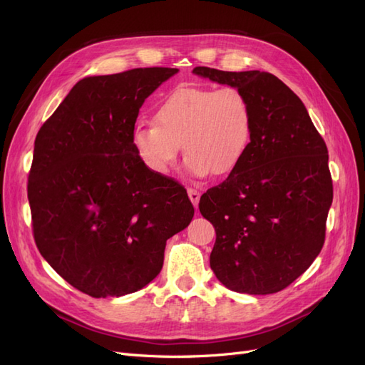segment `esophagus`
I'll return each mask as SVG.
<instances>
[{"label": "esophagus", "instance_id": "obj_1", "mask_svg": "<svg viewBox=\"0 0 365 365\" xmlns=\"http://www.w3.org/2000/svg\"><path fill=\"white\" fill-rule=\"evenodd\" d=\"M187 193H189V197H190V201H192V204L196 207L197 205V202H200V197H201V193L200 192H197L196 189H192V187H190V189L189 190H187Z\"/></svg>", "mask_w": 365, "mask_h": 365}]
</instances>
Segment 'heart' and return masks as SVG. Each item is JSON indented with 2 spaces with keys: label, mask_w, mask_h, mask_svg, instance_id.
I'll list each match as a JSON object with an SVG mask.
<instances>
[{
  "label": "heart",
  "mask_w": 365,
  "mask_h": 365,
  "mask_svg": "<svg viewBox=\"0 0 365 365\" xmlns=\"http://www.w3.org/2000/svg\"><path fill=\"white\" fill-rule=\"evenodd\" d=\"M254 113L237 88L180 86L155 106L153 121L140 120L130 129V146L145 168L168 175L178 157L193 175L224 176L233 172L250 146Z\"/></svg>",
  "instance_id": "heart-1"
}]
</instances>
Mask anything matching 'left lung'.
<instances>
[{
	"mask_svg": "<svg viewBox=\"0 0 365 365\" xmlns=\"http://www.w3.org/2000/svg\"><path fill=\"white\" fill-rule=\"evenodd\" d=\"M193 73L237 88L254 113L245 155L201 196L200 212L216 230L210 267L231 291L279 292L324 245L334 200L327 146L303 102L274 74L208 67Z\"/></svg>",
	"mask_w": 365,
	"mask_h": 365,
	"instance_id": "left-lung-1",
	"label": "left lung"
}]
</instances>
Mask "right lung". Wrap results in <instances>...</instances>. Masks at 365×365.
Segmentation results:
<instances>
[{
    "label": "right lung",
    "instance_id": "obj_1",
    "mask_svg": "<svg viewBox=\"0 0 365 365\" xmlns=\"http://www.w3.org/2000/svg\"><path fill=\"white\" fill-rule=\"evenodd\" d=\"M178 68H134L77 82L35 140L27 196L42 257L94 298L145 288L169 237L190 224L184 187L149 172L130 146L140 108Z\"/></svg>",
    "mask_w": 365,
    "mask_h": 365
}]
</instances>
